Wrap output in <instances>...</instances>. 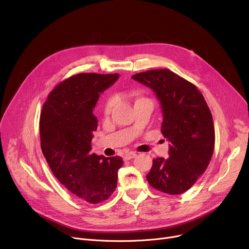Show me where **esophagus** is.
I'll list each match as a JSON object with an SVG mask.
<instances>
[{"label": "esophagus", "mask_w": 249, "mask_h": 249, "mask_svg": "<svg viewBox=\"0 0 249 249\" xmlns=\"http://www.w3.org/2000/svg\"><path fill=\"white\" fill-rule=\"evenodd\" d=\"M136 156H137V154H136L135 152H128V153L124 154V161H126V160H131V159L135 158Z\"/></svg>", "instance_id": "obj_1"}]
</instances>
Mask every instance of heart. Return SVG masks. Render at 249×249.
Segmentation results:
<instances>
[{
	"mask_svg": "<svg viewBox=\"0 0 249 249\" xmlns=\"http://www.w3.org/2000/svg\"><path fill=\"white\" fill-rule=\"evenodd\" d=\"M141 99H144V98H142V97H137V99H136L135 103H136L137 101L141 100ZM112 108H113V101H112V100H108L107 102L105 103V105H104V108H103V113H104V115H105V116H108V115L111 113Z\"/></svg>",
	"mask_w": 249,
	"mask_h": 249,
	"instance_id": "obj_1",
	"label": "heart"
}]
</instances>
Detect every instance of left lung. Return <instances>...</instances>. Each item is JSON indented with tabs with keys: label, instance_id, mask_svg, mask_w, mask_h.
Here are the masks:
<instances>
[{
	"label": "left lung",
	"instance_id": "obj_1",
	"mask_svg": "<svg viewBox=\"0 0 249 249\" xmlns=\"http://www.w3.org/2000/svg\"><path fill=\"white\" fill-rule=\"evenodd\" d=\"M132 78L156 93L163 112L161 133L170 142L169 158L153 159L147 180L164 194H183L206 171L214 152L215 128L209 106L196 85L168 69Z\"/></svg>",
	"mask_w": 249,
	"mask_h": 249
}]
</instances>
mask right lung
<instances>
[{
  "label": "right lung",
  "mask_w": 249,
  "mask_h": 249,
  "mask_svg": "<svg viewBox=\"0 0 249 249\" xmlns=\"http://www.w3.org/2000/svg\"><path fill=\"white\" fill-rule=\"evenodd\" d=\"M118 76L81 73L70 77L49 94L40 114V146L50 168L67 189L90 204L112 195L124 163L118 156L90 152L98 123L93 108L99 94Z\"/></svg>",
  "instance_id": "right-lung-1"
}]
</instances>
